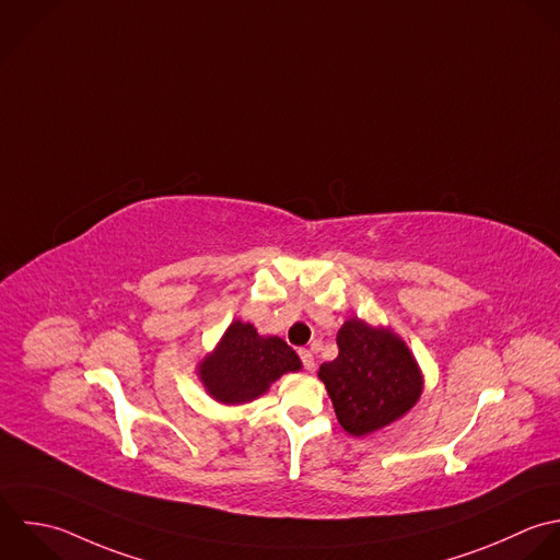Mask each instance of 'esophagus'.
I'll return each mask as SVG.
<instances>
[{"mask_svg":"<svg viewBox=\"0 0 560 560\" xmlns=\"http://www.w3.org/2000/svg\"><path fill=\"white\" fill-rule=\"evenodd\" d=\"M299 358H301V364L305 371H314L316 362H314V355L310 349H299Z\"/></svg>","mask_w":560,"mask_h":560,"instance_id":"esophagus-1","label":"esophagus"}]
</instances>
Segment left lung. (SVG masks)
Listing matches in <instances>:
<instances>
[{
    "mask_svg": "<svg viewBox=\"0 0 560 560\" xmlns=\"http://www.w3.org/2000/svg\"><path fill=\"white\" fill-rule=\"evenodd\" d=\"M336 342L338 358L325 362L318 377L349 434L364 436L382 430L417 404L423 380L401 338L351 318Z\"/></svg>",
    "mask_w": 560,
    "mask_h": 560,
    "instance_id": "8db88e82",
    "label": "left lung"
}]
</instances>
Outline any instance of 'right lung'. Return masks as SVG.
Segmentation results:
<instances>
[{
    "label": "right lung",
    "mask_w": 560,
    "mask_h": 560,
    "mask_svg": "<svg viewBox=\"0 0 560 560\" xmlns=\"http://www.w3.org/2000/svg\"><path fill=\"white\" fill-rule=\"evenodd\" d=\"M301 360L277 336L261 338L248 323L235 320L215 353L200 364V380L213 399L246 404L268 390L288 371H299Z\"/></svg>",
    "instance_id": "obj_1"
}]
</instances>
